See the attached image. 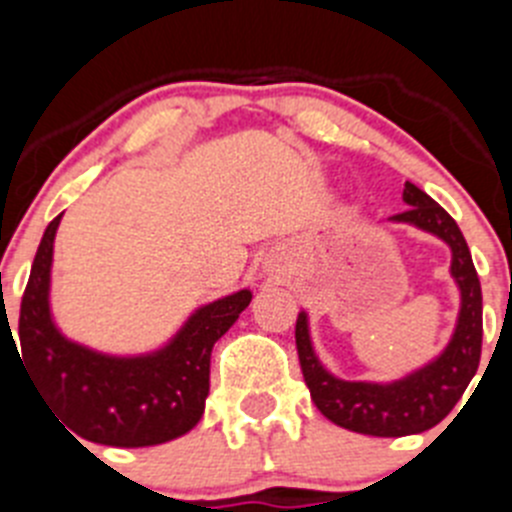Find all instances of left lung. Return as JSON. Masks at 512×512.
<instances>
[{
	"instance_id": "obj_1",
	"label": "left lung",
	"mask_w": 512,
	"mask_h": 512,
	"mask_svg": "<svg viewBox=\"0 0 512 512\" xmlns=\"http://www.w3.org/2000/svg\"><path fill=\"white\" fill-rule=\"evenodd\" d=\"M402 200L408 210L392 215L390 223L413 225L451 248V277L459 287L461 305L451 341L441 354L395 382H348L320 364L307 312L297 315L295 325L302 377L315 408L341 428L364 436H413L441 423L477 374L482 356V287L459 225L415 184L405 182Z\"/></svg>"
}]
</instances>
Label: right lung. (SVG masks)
<instances>
[{"label": "right lung", "mask_w": 512, "mask_h": 512, "mask_svg": "<svg viewBox=\"0 0 512 512\" xmlns=\"http://www.w3.org/2000/svg\"><path fill=\"white\" fill-rule=\"evenodd\" d=\"M58 223L61 215L45 228L20 305L22 366L35 390L84 441L140 449L189 433L200 423L210 395L212 346L246 310L251 289L197 307L176 336L151 354H102L63 336L53 320L51 266Z\"/></svg>", "instance_id": "add662e5"}]
</instances>
